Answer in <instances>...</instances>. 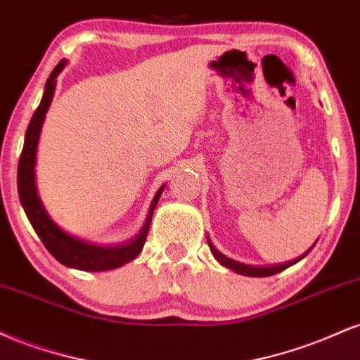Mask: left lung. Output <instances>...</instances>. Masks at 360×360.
<instances>
[{"label":"left lung","instance_id":"left-lung-1","mask_svg":"<svg viewBox=\"0 0 360 360\" xmlns=\"http://www.w3.org/2000/svg\"><path fill=\"white\" fill-rule=\"evenodd\" d=\"M208 245H210V250L213 252L214 259H217L218 262L221 264V266L229 267V269H232V271L237 272V274H242V276H252V278H267V276L278 274V272L288 269V267L292 266V264L300 262V260L303 259L304 255H307L308 252L313 249V247H315V243H313V247L307 252V254H303V255H301V257L295 259V260H289V262L279 264V266H247V264L237 262V260L229 259V257H226V255H223L220 250L214 249V245L212 243V240H210V238H208Z\"/></svg>","mask_w":360,"mask_h":360}]
</instances>
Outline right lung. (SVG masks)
Segmentation results:
<instances>
[{
  "label": "right lung",
  "mask_w": 360,
  "mask_h": 360,
  "mask_svg": "<svg viewBox=\"0 0 360 360\" xmlns=\"http://www.w3.org/2000/svg\"><path fill=\"white\" fill-rule=\"evenodd\" d=\"M64 65L65 60H60L56 65V69L51 72L47 82H45L42 101H40L39 108L35 110L34 117H32L30 123H28L27 134H25L23 150L18 162V196L28 220H30L37 235L42 240L45 249L51 252L60 264H64L68 267H74V269L91 272L117 269V267L125 266L127 262L134 260L140 254V250L143 249L148 229H150L152 214H154L155 206L159 203V198L164 191V186L155 193L154 200H152V205L148 208L142 230L128 242L115 243V245H96L93 242L81 240V238L65 233L64 230H60L52 221V218L45 212L42 201H40L39 193H37L35 162L37 146H39L45 113H47L49 106H51L53 91H56V77L59 76Z\"/></svg>",
  "instance_id": "right-lung-1"
}]
</instances>
